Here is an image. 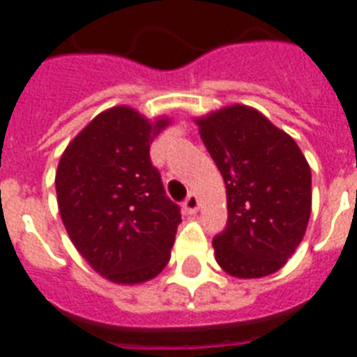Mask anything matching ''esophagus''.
Masks as SVG:
<instances>
[{
  "instance_id": "34e87169",
  "label": "esophagus",
  "mask_w": 357,
  "mask_h": 357,
  "mask_svg": "<svg viewBox=\"0 0 357 357\" xmlns=\"http://www.w3.org/2000/svg\"><path fill=\"white\" fill-rule=\"evenodd\" d=\"M198 207H199L198 196H196V194H188L187 198H185V202H183L185 211H187L188 214H194L196 211H198Z\"/></svg>"
}]
</instances>
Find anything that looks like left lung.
I'll use <instances>...</instances> for the list:
<instances>
[{
  "instance_id": "obj_1",
  "label": "left lung",
  "mask_w": 357,
  "mask_h": 357,
  "mask_svg": "<svg viewBox=\"0 0 357 357\" xmlns=\"http://www.w3.org/2000/svg\"><path fill=\"white\" fill-rule=\"evenodd\" d=\"M227 188V225L213 238L220 268L259 279L299 248L312 213V172L288 133L255 108L233 104L196 119Z\"/></svg>"
}]
</instances>
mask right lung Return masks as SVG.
Segmentation results:
<instances>
[{
  "instance_id": "add662e5",
  "label": "right lung",
  "mask_w": 357,
  "mask_h": 357,
  "mask_svg": "<svg viewBox=\"0 0 357 357\" xmlns=\"http://www.w3.org/2000/svg\"><path fill=\"white\" fill-rule=\"evenodd\" d=\"M167 124L115 106L98 113L58 163V208L69 238L115 284L146 282L170 260L181 213L150 161V144Z\"/></svg>"
}]
</instances>
